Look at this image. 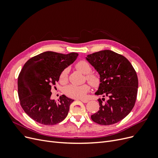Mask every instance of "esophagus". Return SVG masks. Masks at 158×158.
<instances>
[{
	"label": "esophagus",
	"mask_w": 158,
	"mask_h": 158,
	"mask_svg": "<svg viewBox=\"0 0 158 158\" xmlns=\"http://www.w3.org/2000/svg\"><path fill=\"white\" fill-rule=\"evenodd\" d=\"M80 101H82L83 103H88L89 102L88 99H80Z\"/></svg>",
	"instance_id": "obj_1"
}]
</instances>
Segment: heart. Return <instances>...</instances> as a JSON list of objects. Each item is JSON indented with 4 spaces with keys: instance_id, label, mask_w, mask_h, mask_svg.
Here are the masks:
<instances>
[{
    "instance_id": "heart-1",
    "label": "heart",
    "mask_w": 158,
    "mask_h": 158,
    "mask_svg": "<svg viewBox=\"0 0 158 158\" xmlns=\"http://www.w3.org/2000/svg\"><path fill=\"white\" fill-rule=\"evenodd\" d=\"M76 69L80 71L84 74H86L85 78L90 85L94 87H96L99 84V78L98 76L91 73L92 69L90 64L88 62L85 60H80L76 64ZM68 69H64L60 76V82L62 83H65L68 79ZM89 88L88 85L84 84L81 85H77L71 84L66 87L64 89V93L67 96L76 98V99H82L84 98L87 92H88Z\"/></svg>"
}]
</instances>
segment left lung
<instances>
[{"instance_id":"8db88e82","label":"left lung","mask_w":158,"mask_h":158,"mask_svg":"<svg viewBox=\"0 0 158 158\" xmlns=\"http://www.w3.org/2000/svg\"><path fill=\"white\" fill-rule=\"evenodd\" d=\"M85 59L99 74L100 84L95 94L103 96L98 99L99 111L91 118L102 125L121 121L135 104L138 87L135 70L125 56L111 50L88 55Z\"/></svg>"}]
</instances>
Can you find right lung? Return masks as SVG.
Returning <instances> with one entry per match:
<instances>
[{
	"label": "right lung",
	"instance_id": "right-lung-1",
	"mask_svg": "<svg viewBox=\"0 0 158 158\" xmlns=\"http://www.w3.org/2000/svg\"><path fill=\"white\" fill-rule=\"evenodd\" d=\"M78 56L76 52L65 55L46 51L32 57L23 65L18 78V97L23 111L33 120L53 125L67 116L74 100L63 95L56 102L51 99V89L59 80L62 72Z\"/></svg>",
	"mask_w": 158,
	"mask_h": 158
}]
</instances>
